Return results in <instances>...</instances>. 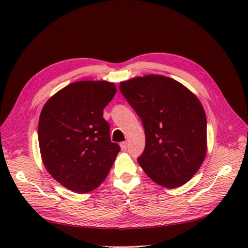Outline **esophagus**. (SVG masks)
<instances>
[{
    "mask_svg": "<svg viewBox=\"0 0 248 248\" xmlns=\"http://www.w3.org/2000/svg\"><path fill=\"white\" fill-rule=\"evenodd\" d=\"M121 149L123 150V151H126L127 150V148H128V144H127V141H123V142H121Z\"/></svg>",
    "mask_w": 248,
    "mask_h": 248,
    "instance_id": "1",
    "label": "esophagus"
}]
</instances>
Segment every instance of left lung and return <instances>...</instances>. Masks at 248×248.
<instances>
[{"label": "left lung", "mask_w": 248, "mask_h": 248, "mask_svg": "<svg viewBox=\"0 0 248 248\" xmlns=\"http://www.w3.org/2000/svg\"><path fill=\"white\" fill-rule=\"evenodd\" d=\"M140 118L146 146L138 162L154 182L168 188L185 184L206 156L207 119L200 100L177 80L150 76L120 84Z\"/></svg>", "instance_id": "8db88e82"}]
</instances>
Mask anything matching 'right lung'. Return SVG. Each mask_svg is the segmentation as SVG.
Listing matches in <instances>:
<instances>
[{
    "mask_svg": "<svg viewBox=\"0 0 248 248\" xmlns=\"http://www.w3.org/2000/svg\"><path fill=\"white\" fill-rule=\"evenodd\" d=\"M116 94L104 80L72 82L44 104L38 140L44 167L59 183L74 192L97 188L120 152L111 142L103 108Z\"/></svg>",
    "mask_w": 248,
    "mask_h": 248,
    "instance_id": "1",
    "label": "right lung"
}]
</instances>
